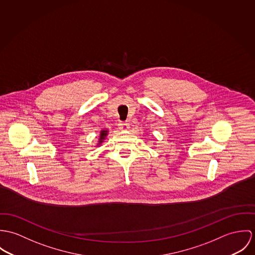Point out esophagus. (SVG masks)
I'll return each instance as SVG.
<instances>
[{"mask_svg":"<svg viewBox=\"0 0 255 255\" xmlns=\"http://www.w3.org/2000/svg\"><path fill=\"white\" fill-rule=\"evenodd\" d=\"M118 126H119L120 129H122V130H127V129L129 128V123H127V122H119Z\"/></svg>","mask_w":255,"mask_h":255,"instance_id":"1","label":"esophagus"}]
</instances>
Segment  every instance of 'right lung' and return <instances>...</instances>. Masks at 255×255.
<instances>
[{
    "label": "right lung",
    "instance_id": "obj_1",
    "mask_svg": "<svg viewBox=\"0 0 255 255\" xmlns=\"http://www.w3.org/2000/svg\"><path fill=\"white\" fill-rule=\"evenodd\" d=\"M107 133H108V131H102V132H101V139L99 140V141H100V142H102V141H103V140L105 139V137L107 136Z\"/></svg>",
    "mask_w": 255,
    "mask_h": 255
}]
</instances>
